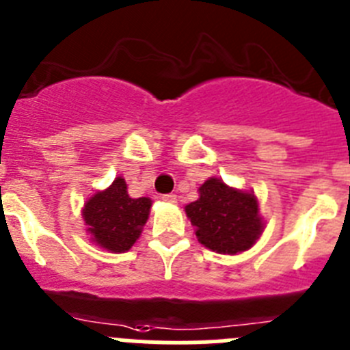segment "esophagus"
<instances>
[{"label":"esophagus","mask_w":350,"mask_h":350,"mask_svg":"<svg viewBox=\"0 0 350 350\" xmlns=\"http://www.w3.org/2000/svg\"><path fill=\"white\" fill-rule=\"evenodd\" d=\"M163 202H169V204H176L178 202V197H176L174 193H167V195H163L162 197Z\"/></svg>","instance_id":"esophagus-1"}]
</instances>
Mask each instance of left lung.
<instances>
[{
	"mask_svg": "<svg viewBox=\"0 0 350 350\" xmlns=\"http://www.w3.org/2000/svg\"><path fill=\"white\" fill-rule=\"evenodd\" d=\"M198 242L219 254H241L256 244L265 230L253 190L228 187L209 178L198 187V198L185 206Z\"/></svg>",
	"mask_w": 350,
	"mask_h": 350,
	"instance_id": "1",
	"label": "left lung"
}]
</instances>
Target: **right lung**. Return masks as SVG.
<instances>
[{"mask_svg":"<svg viewBox=\"0 0 350 350\" xmlns=\"http://www.w3.org/2000/svg\"><path fill=\"white\" fill-rule=\"evenodd\" d=\"M152 209V198H132L122 176L87 198L81 209L90 242L109 253H125L141 237Z\"/></svg>","mask_w":350,"mask_h":350,"instance_id":"right-lung-1","label":"right lung"}]
</instances>
